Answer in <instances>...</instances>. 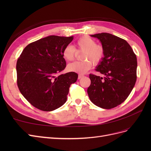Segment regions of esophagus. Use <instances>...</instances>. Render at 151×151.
<instances>
[{"instance_id": "34e87169", "label": "esophagus", "mask_w": 151, "mask_h": 151, "mask_svg": "<svg viewBox=\"0 0 151 151\" xmlns=\"http://www.w3.org/2000/svg\"><path fill=\"white\" fill-rule=\"evenodd\" d=\"M84 76L83 75H82V74H79V76H78V79H81L82 77H83Z\"/></svg>"}]
</instances>
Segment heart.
Here are the masks:
<instances>
[{
	"mask_svg": "<svg viewBox=\"0 0 151 151\" xmlns=\"http://www.w3.org/2000/svg\"><path fill=\"white\" fill-rule=\"evenodd\" d=\"M77 52H83L81 62H75L67 65V70L84 74L88 71L93 65L99 64L105 55V49L102 45L96 44V41L88 36H84L77 41L76 43ZM63 57L68 62L74 60L76 52L75 48L71 45H67L63 48Z\"/></svg>",
	"mask_w": 151,
	"mask_h": 151,
	"instance_id": "heart-1",
	"label": "heart"
}]
</instances>
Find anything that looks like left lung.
Instances as JSON below:
<instances>
[{"mask_svg":"<svg viewBox=\"0 0 151 151\" xmlns=\"http://www.w3.org/2000/svg\"><path fill=\"white\" fill-rule=\"evenodd\" d=\"M97 38L105 49L103 60L96 71L104 77L90 74L88 94L93 103L104 109L122 104L133 89L137 80L136 55L127 41L109 33L91 35Z\"/></svg>","mask_w":151,"mask_h":151,"instance_id":"left-lung-1","label":"left lung"}]
</instances>
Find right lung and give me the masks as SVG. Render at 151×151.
Masks as SVG:
<instances>
[{"label":"right lung","instance_id":"right-lung-1","mask_svg":"<svg viewBox=\"0 0 151 151\" xmlns=\"http://www.w3.org/2000/svg\"><path fill=\"white\" fill-rule=\"evenodd\" d=\"M73 38L52 35L40 39L27 45L17 59L18 88L40 110L50 111L62 106L70 85L77 79L74 72L56 76L66 67L62 52Z\"/></svg>","mask_w":151,"mask_h":151}]
</instances>
